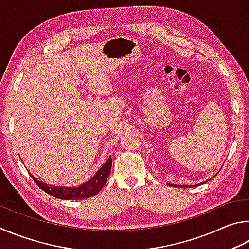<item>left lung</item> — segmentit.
<instances>
[{
  "label": "left lung",
  "instance_id": "1",
  "mask_svg": "<svg viewBox=\"0 0 249 249\" xmlns=\"http://www.w3.org/2000/svg\"><path fill=\"white\" fill-rule=\"evenodd\" d=\"M210 179H211V178H210ZM210 179H208V180H210ZM208 180H206V181H202V182H199V184H197V185H173V184H169V186H173V187H184V188H185V187H186V188H187V187H197V186H200V185H202V184H204V182H207Z\"/></svg>",
  "mask_w": 249,
  "mask_h": 249
}]
</instances>
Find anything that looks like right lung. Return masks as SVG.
Returning <instances> with one entry per match:
<instances>
[{"label":"right lung","mask_w":249,"mask_h":249,"mask_svg":"<svg viewBox=\"0 0 249 249\" xmlns=\"http://www.w3.org/2000/svg\"><path fill=\"white\" fill-rule=\"evenodd\" d=\"M112 160L111 156L109 158L106 163H105L102 167H100L97 172L95 173V175L87 180L86 182H83L82 185L77 187H59V186H52L46 182L38 180L37 178H35L32 173H29L30 177L33 178L34 181L36 182L38 187L46 191L47 194H49L52 197H55L58 199L62 200H82L87 199L90 197H94L95 195H97L100 189L103 188L106 184L107 178L110 174Z\"/></svg>","instance_id":"1"}]
</instances>
